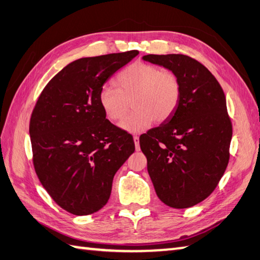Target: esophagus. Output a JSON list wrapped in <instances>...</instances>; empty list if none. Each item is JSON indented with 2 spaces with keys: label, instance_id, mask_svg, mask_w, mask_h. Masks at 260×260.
<instances>
[{
  "label": "esophagus",
  "instance_id": "obj_1",
  "mask_svg": "<svg viewBox=\"0 0 260 260\" xmlns=\"http://www.w3.org/2000/svg\"><path fill=\"white\" fill-rule=\"evenodd\" d=\"M133 140H134V144H135L136 151H140V137L139 136H134Z\"/></svg>",
  "mask_w": 260,
  "mask_h": 260
}]
</instances>
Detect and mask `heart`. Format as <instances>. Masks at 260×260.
<instances>
[{
	"mask_svg": "<svg viewBox=\"0 0 260 260\" xmlns=\"http://www.w3.org/2000/svg\"><path fill=\"white\" fill-rule=\"evenodd\" d=\"M117 89L105 86L99 92V104L110 120H119L128 109L132 99L133 113L119 126L132 134L142 133L154 120L163 123L176 109L181 97V82L175 74L162 71L156 66L134 62L116 79Z\"/></svg>",
	"mask_w": 260,
	"mask_h": 260,
	"instance_id": "1",
	"label": "heart"
}]
</instances>
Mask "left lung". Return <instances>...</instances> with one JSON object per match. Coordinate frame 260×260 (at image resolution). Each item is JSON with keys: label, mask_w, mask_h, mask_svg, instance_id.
<instances>
[{"label": "left lung", "mask_w": 260, "mask_h": 260, "mask_svg": "<svg viewBox=\"0 0 260 260\" xmlns=\"http://www.w3.org/2000/svg\"><path fill=\"white\" fill-rule=\"evenodd\" d=\"M144 61L178 76L181 97L172 116L140 137L159 200L175 209L207 199L227 168L233 125L221 86L184 54H147Z\"/></svg>", "instance_id": "left-lung-1"}]
</instances>
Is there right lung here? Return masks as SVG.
<instances>
[{"instance_id": "right-lung-1", "label": "right lung", "mask_w": 260, "mask_h": 260, "mask_svg": "<svg viewBox=\"0 0 260 260\" xmlns=\"http://www.w3.org/2000/svg\"><path fill=\"white\" fill-rule=\"evenodd\" d=\"M137 54L132 50L75 60L48 82L33 109L29 132L37 175L70 213L101 210L115 173L135 151L132 135L106 119L99 92Z\"/></svg>"}]
</instances>
